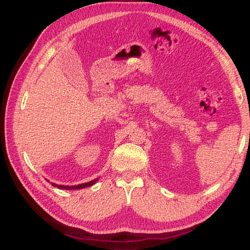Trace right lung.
Here are the masks:
<instances>
[{"instance_id":"add662e5","label":"right lung","mask_w":250,"mask_h":250,"mask_svg":"<svg viewBox=\"0 0 250 250\" xmlns=\"http://www.w3.org/2000/svg\"><path fill=\"white\" fill-rule=\"evenodd\" d=\"M97 181H98V179H95V180H92L90 182H87V183H83V184H78V185H71V186L58 185V184H55V183H52V185L55 186V188H61V189H80V188H88V186L94 185L95 183H97Z\"/></svg>"}]
</instances>
